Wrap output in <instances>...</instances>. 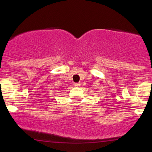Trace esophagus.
I'll return each instance as SVG.
<instances>
[{"mask_svg":"<svg viewBox=\"0 0 152 152\" xmlns=\"http://www.w3.org/2000/svg\"><path fill=\"white\" fill-rule=\"evenodd\" d=\"M74 85V86L78 87V86H80V85H81V84H80V83H75Z\"/></svg>","mask_w":152,"mask_h":152,"instance_id":"34e87169","label":"esophagus"}]
</instances>
